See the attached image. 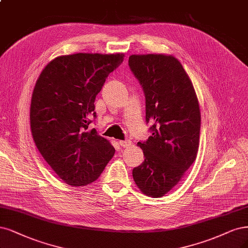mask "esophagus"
<instances>
[{"instance_id":"obj_1","label":"esophagus","mask_w":248,"mask_h":248,"mask_svg":"<svg viewBox=\"0 0 248 248\" xmlns=\"http://www.w3.org/2000/svg\"><path fill=\"white\" fill-rule=\"evenodd\" d=\"M119 144H120L122 148H128L129 146H131V141L129 140H124L119 141Z\"/></svg>"}]
</instances>
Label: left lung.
Returning <instances> with one entry per match:
<instances>
[{"label": "left lung", "mask_w": 248, "mask_h": 248, "mask_svg": "<svg viewBox=\"0 0 248 248\" xmlns=\"http://www.w3.org/2000/svg\"><path fill=\"white\" fill-rule=\"evenodd\" d=\"M128 64L146 97L152 135L138 142L144 161L133 168L140 190L159 198L172 189L197 157L201 115L193 84L172 55H131Z\"/></svg>", "instance_id": "obj_1"}]
</instances>
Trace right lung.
<instances>
[{
	"label": "right lung",
	"instance_id": "add662e5",
	"mask_svg": "<svg viewBox=\"0 0 248 248\" xmlns=\"http://www.w3.org/2000/svg\"><path fill=\"white\" fill-rule=\"evenodd\" d=\"M124 55L76 53L58 56L42 71L31 102L33 140L54 172L74 186L91 184L104 171L115 149L87 130L96 117L95 97Z\"/></svg>",
	"mask_w": 248,
	"mask_h": 248
}]
</instances>
